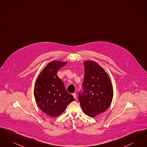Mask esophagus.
I'll list each match as a JSON object with an SVG mask.
<instances>
[{"label":"esophagus","mask_w":147,"mask_h":147,"mask_svg":"<svg viewBox=\"0 0 147 147\" xmlns=\"http://www.w3.org/2000/svg\"><path fill=\"white\" fill-rule=\"evenodd\" d=\"M72 95H73V97L75 99H76V98H77V95H76V93H73Z\"/></svg>","instance_id":"esophagus-1"}]
</instances>
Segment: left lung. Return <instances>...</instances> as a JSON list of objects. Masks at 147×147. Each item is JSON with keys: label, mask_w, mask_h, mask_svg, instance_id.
<instances>
[{"label": "left lung", "mask_w": 147, "mask_h": 147, "mask_svg": "<svg viewBox=\"0 0 147 147\" xmlns=\"http://www.w3.org/2000/svg\"><path fill=\"white\" fill-rule=\"evenodd\" d=\"M84 64L83 91L79 92L78 99L83 112L94 117L105 112L111 105L113 88L108 74L98 63L86 61Z\"/></svg>", "instance_id": "obj_1"}]
</instances>
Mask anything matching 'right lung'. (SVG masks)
Wrapping results in <instances>:
<instances>
[{
    "instance_id": "obj_1",
    "label": "right lung",
    "mask_w": 147,
    "mask_h": 147,
    "mask_svg": "<svg viewBox=\"0 0 147 147\" xmlns=\"http://www.w3.org/2000/svg\"><path fill=\"white\" fill-rule=\"evenodd\" d=\"M66 64L57 61L49 62L35 83L34 96L37 105L43 112L54 117L61 115L68 105L75 100L57 74L58 70Z\"/></svg>"
}]
</instances>
